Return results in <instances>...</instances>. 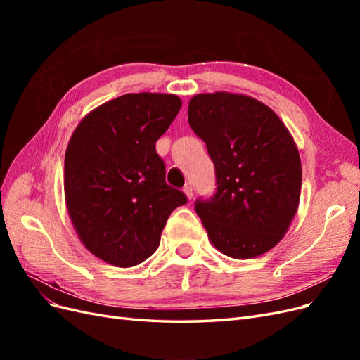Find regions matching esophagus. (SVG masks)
<instances>
[{
  "mask_svg": "<svg viewBox=\"0 0 360 360\" xmlns=\"http://www.w3.org/2000/svg\"><path fill=\"white\" fill-rule=\"evenodd\" d=\"M183 192L186 193L188 200H192V197H193V189H192L191 184H186V186H184V189H183Z\"/></svg>",
  "mask_w": 360,
  "mask_h": 360,
  "instance_id": "34e87169",
  "label": "esophagus"
}]
</instances>
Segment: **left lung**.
<instances>
[{
  "instance_id": "obj_1",
  "label": "left lung",
  "mask_w": 360,
  "mask_h": 360,
  "mask_svg": "<svg viewBox=\"0 0 360 360\" xmlns=\"http://www.w3.org/2000/svg\"><path fill=\"white\" fill-rule=\"evenodd\" d=\"M188 120L214 163V195L195 201L213 246L237 259L275 248L302 188L299 150L285 124L267 105L225 91L193 96Z\"/></svg>"
}]
</instances>
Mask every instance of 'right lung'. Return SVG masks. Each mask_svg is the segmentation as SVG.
<instances>
[{
    "mask_svg": "<svg viewBox=\"0 0 360 360\" xmlns=\"http://www.w3.org/2000/svg\"><path fill=\"white\" fill-rule=\"evenodd\" d=\"M180 97L129 93L96 108L75 129L64 158L70 221L93 255L132 267L155 252L169 214L188 202L168 186L156 141Z\"/></svg>",
    "mask_w": 360,
    "mask_h": 360,
    "instance_id": "right-lung-1",
    "label": "right lung"
}]
</instances>
